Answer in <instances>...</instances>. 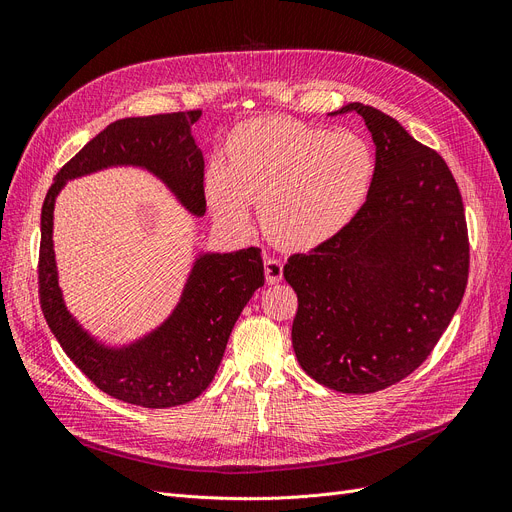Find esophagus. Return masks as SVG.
I'll return each mask as SVG.
<instances>
[{"label":"esophagus","mask_w":512,"mask_h":512,"mask_svg":"<svg viewBox=\"0 0 512 512\" xmlns=\"http://www.w3.org/2000/svg\"><path fill=\"white\" fill-rule=\"evenodd\" d=\"M284 276V265L280 259L265 257V280L267 284H278Z\"/></svg>","instance_id":"1"}]
</instances>
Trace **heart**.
Wrapping results in <instances>:
<instances>
[{
	"label": "heart",
	"mask_w": 512,
	"mask_h": 512,
	"mask_svg": "<svg viewBox=\"0 0 512 512\" xmlns=\"http://www.w3.org/2000/svg\"><path fill=\"white\" fill-rule=\"evenodd\" d=\"M373 176V155L355 132H328L267 116L240 124L205 174L215 220L245 230L253 203L263 228L290 249H313L340 234L359 213Z\"/></svg>",
	"instance_id": "b5f03b06"
}]
</instances>
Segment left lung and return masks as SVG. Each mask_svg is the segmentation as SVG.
<instances>
[{
  "label": "left lung",
  "mask_w": 512,
  "mask_h": 512,
  "mask_svg": "<svg viewBox=\"0 0 512 512\" xmlns=\"http://www.w3.org/2000/svg\"><path fill=\"white\" fill-rule=\"evenodd\" d=\"M375 145L369 193L340 234L284 265L297 292L292 346L321 386L384 390L434 351L469 276L463 199L446 161L394 118L348 103Z\"/></svg>",
  "instance_id": "obj_1"
}]
</instances>
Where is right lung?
<instances>
[{
  "label": "right lung",
  "mask_w": 512,
  "mask_h": 512,
  "mask_svg": "<svg viewBox=\"0 0 512 512\" xmlns=\"http://www.w3.org/2000/svg\"><path fill=\"white\" fill-rule=\"evenodd\" d=\"M199 118L201 112H178L116 120L56 174L41 209L39 294L49 330L99 390L145 409L184 405L211 384L238 315L265 282L261 251H201L176 307L157 328L126 344H107L64 303L53 251V209L66 182L74 178L107 168H139L164 184L188 213L201 218L205 164L191 130Z\"/></svg>",
  "instance_id": "right-lung-1"
}]
</instances>
